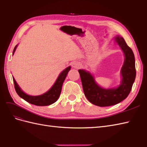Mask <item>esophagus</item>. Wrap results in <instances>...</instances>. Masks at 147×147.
I'll return each instance as SVG.
<instances>
[{"mask_svg": "<svg viewBox=\"0 0 147 147\" xmlns=\"http://www.w3.org/2000/svg\"><path fill=\"white\" fill-rule=\"evenodd\" d=\"M81 66V64L80 62H78V61H75L72 63V67L75 68V69H78Z\"/></svg>", "mask_w": 147, "mask_h": 147, "instance_id": "esophagus-1", "label": "esophagus"}]
</instances>
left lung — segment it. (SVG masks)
Wrapping results in <instances>:
<instances>
[{"mask_svg": "<svg viewBox=\"0 0 147 147\" xmlns=\"http://www.w3.org/2000/svg\"><path fill=\"white\" fill-rule=\"evenodd\" d=\"M115 40L125 54L124 63L121 69L122 80L118 87L105 89L97 84L90 72L84 69L78 70L84 95L92 104L98 107L115 105L127 98L135 80V60L134 52L122 37H115Z\"/></svg>", "mask_w": 147, "mask_h": 147, "instance_id": "obj_1", "label": "left lung"}]
</instances>
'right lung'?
Wrapping results in <instances>:
<instances>
[{
	"label": "right lung",
	"instance_id": "obj_1",
	"mask_svg": "<svg viewBox=\"0 0 147 147\" xmlns=\"http://www.w3.org/2000/svg\"><path fill=\"white\" fill-rule=\"evenodd\" d=\"M17 46H18V45H16L14 49H13L12 54H14ZM70 69L71 66H69L66 68L64 71H63L59 75L55 83L53 84L52 88L48 91H47L46 93L41 95H39V96H30V95L25 93L24 92L20 89V88L19 86V85L16 81L14 78H13V83H14V88L16 93H18V94L20 98H22L25 101L30 104L36 106L50 105L55 103L57 100V99L59 98L61 92V89H62L63 84Z\"/></svg>",
	"mask_w": 147,
	"mask_h": 147
}]
</instances>
